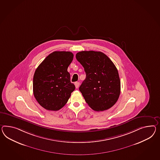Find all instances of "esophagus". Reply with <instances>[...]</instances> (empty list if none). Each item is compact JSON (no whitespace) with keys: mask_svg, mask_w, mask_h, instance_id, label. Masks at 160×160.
I'll list each match as a JSON object with an SVG mask.
<instances>
[{"mask_svg":"<svg viewBox=\"0 0 160 160\" xmlns=\"http://www.w3.org/2000/svg\"><path fill=\"white\" fill-rule=\"evenodd\" d=\"M79 82H75V87H76V88H78V87L79 86Z\"/></svg>","mask_w":160,"mask_h":160,"instance_id":"esophagus-1","label":"esophagus"}]
</instances>
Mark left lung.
<instances>
[{
  "mask_svg": "<svg viewBox=\"0 0 160 160\" xmlns=\"http://www.w3.org/2000/svg\"><path fill=\"white\" fill-rule=\"evenodd\" d=\"M76 58L86 73L79 89L87 104L97 111L110 108L121 92L118 72L114 63L105 54L92 50L78 52Z\"/></svg>",
  "mask_w": 160,
  "mask_h": 160,
  "instance_id": "1",
  "label": "left lung"
}]
</instances>
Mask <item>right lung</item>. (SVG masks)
Here are the masks:
<instances>
[{
    "instance_id": "add662e5",
    "label": "right lung",
    "mask_w": 160,
    "mask_h": 160,
    "mask_svg": "<svg viewBox=\"0 0 160 160\" xmlns=\"http://www.w3.org/2000/svg\"><path fill=\"white\" fill-rule=\"evenodd\" d=\"M74 54L56 51L38 67L33 78V92L37 102L46 110L58 111L66 105L75 90L67 68Z\"/></svg>"
}]
</instances>
